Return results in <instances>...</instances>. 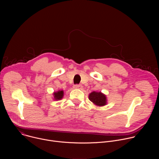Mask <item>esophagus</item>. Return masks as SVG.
I'll use <instances>...</instances> for the list:
<instances>
[{
    "label": "esophagus",
    "mask_w": 159,
    "mask_h": 159,
    "mask_svg": "<svg viewBox=\"0 0 159 159\" xmlns=\"http://www.w3.org/2000/svg\"><path fill=\"white\" fill-rule=\"evenodd\" d=\"M75 89H81L82 88V85H74V87Z\"/></svg>",
    "instance_id": "1"
}]
</instances>
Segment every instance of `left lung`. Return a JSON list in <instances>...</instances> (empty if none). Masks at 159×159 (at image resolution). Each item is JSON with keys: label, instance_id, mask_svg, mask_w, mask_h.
Listing matches in <instances>:
<instances>
[{"label": "left lung", "instance_id": "1", "mask_svg": "<svg viewBox=\"0 0 159 159\" xmlns=\"http://www.w3.org/2000/svg\"><path fill=\"white\" fill-rule=\"evenodd\" d=\"M89 99L97 106H104L107 104L106 96L101 92L93 91L89 95Z\"/></svg>", "mask_w": 159, "mask_h": 159}]
</instances>
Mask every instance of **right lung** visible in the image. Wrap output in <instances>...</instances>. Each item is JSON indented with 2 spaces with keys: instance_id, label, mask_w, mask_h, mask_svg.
<instances>
[{
  "instance_id": "right-lung-1",
  "label": "right lung",
  "mask_w": 159,
  "mask_h": 159,
  "mask_svg": "<svg viewBox=\"0 0 159 159\" xmlns=\"http://www.w3.org/2000/svg\"><path fill=\"white\" fill-rule=\"evenodd\" d=\"M53 100L55 101H59L61 100L64 96V92L63 90H58L57 92H54L53 93Z\"/></svg>"
}]
</instances>
